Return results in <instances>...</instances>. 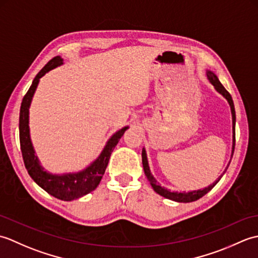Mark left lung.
<instances>
[{
	"mask_svg": "<svg viewBox=\"0 0 258 258\" xmlns=\"http://www.w3.org/2000/svg\"><path fill=\"white\" fill-rule=\"evenodd\" d=\"M206 76L208 81H210V83L214 86V89H215L220 94L224 97L226 98V101L229 104V107H231V112H232V119H233V145H232V157H233V153H234V149H235V122H236V115H235V107H234V103L232 100V96L229 93L225 90V87L222 85V83L218 80V78L216 76L215 73H213L212 71H206ZM142 163H143V168H144V173L146 175L147 179H149L150 184L152 185L153 189H154L158 195H161L163 197H165L167 200H171V201H175V202H178V203H190V202H194L197 201L201 197L204 196L205 194H207L208 191H210L214 186H215L218 182H220V179L222 178L223 175H221L220 177H218L215 182L213 184L208 185L207 187L203 188V189H195V190H189V191H171L169 189L163 187L160 184L157 183V180L153 176L152 173H151V169L149 166V161H147V155H146V151L143 147V151H142ZM231 163V161H229ZM229 165V164H228ZM227 165V167H228ZM226 167V169H227ZM225 169V172H226ZM224 172V173H225ZM223 173V174H224Z\"/></svg>",
	"mask_w": 258,
	"mask_h": 258,
	"instance_id": "left-lung-1",
	"label": "left lung"
}]
</instances>
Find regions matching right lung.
<instances>
[{
    "instance_id": "1",
    "label": "right lung",
    "mask_w": 258,
    "mask_h": 258,
    "mask_svg": "<svg viewBox=\"0 0 258 258\" xmlns=\"http://www.w3.org/2000/svg\"><path fill=\"white\" fill-rule=\"evenodd\" d=\"M63 64V58L61 56L53 57L40 72L37 73L35 79L33 80L32 85L29 91L23 97L20 109V144L21 152L23 156L24 165L27 169L30 176L34 182L47 191L48 194L56 197L62 201H73L80 197L91 193L94 190L103 177L107 164L111 157L114 147L117 145L119 139L124 135L125 131L128 126L118 130L115 132L111 139H109L105 146H104L101 154L97 156L95 161H93L89 166L76 173H65V174H52L47 172L41 165L38 157L35 154L34 147H33L31 136H30V126H29V114L32 98L34 96L38 82L42 76H44L51 70Z\"/></svg>"
}]
</instances>
